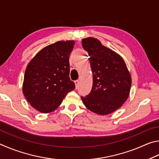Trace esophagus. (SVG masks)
Wrapping results in <instances>:
<instances>
[{"label": "esophagus", "instance_id": "1", "mask_svg": "<svg viewBox=\"0 0 159 159\" xmlns=\"http://www.w3.org/2000/svg\"><path fill=\"white\" fill-rule=\"evenodd\" d=\"M79 80H75V87H76V88L78 87V85H79Z\"/></svg>", "mask_w": 159, "mask_h": 159}]
</instances>
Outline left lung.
<instances>
[{"label":"left lung","instance_id":"1","mask_svg":"<svg viewBox=\"0 0 159 159\" xmlns=\"http://www.w3.org/2000/svg\"><path fill=\"white\" fill-rule=\"evenodd\" d=\"M82 47L89 53L93 72V86L87 96H81L89 110L101 115L115 112L126 101L131 77L120 56L93 38L82 39Z\"/></svg>","mask_w":159,"mask_h":159}]
</instances>
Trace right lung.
Masks as SVG:
<instances>
[{"label": "right lung", "mask_w": 159, "mask_h": 159, "mask_svg": "<svg viewBox=\"0 0 159 159\" xmlns=\"http://www.w3.org/2000/svg\"><path fill=\"white\" fill-rule=\"evenodd\" d=\"M73 40L58 41L41 49L27 66L23 93L42 113L55 110L67 93L75 88L70 79L69 57Z\"/></svg>", "instance_id": "1"}]
</instances>
